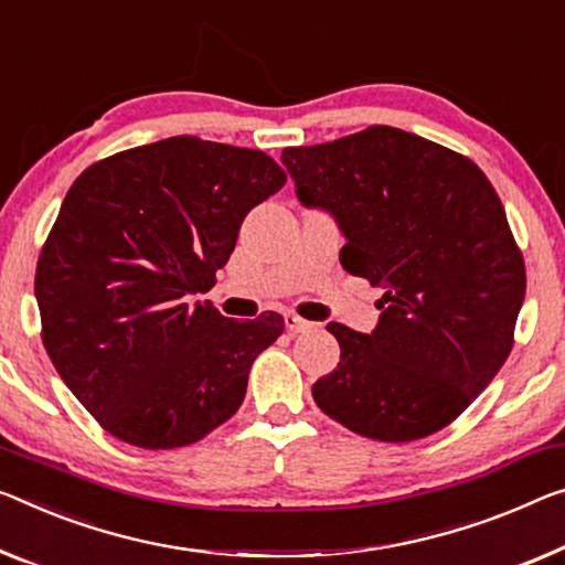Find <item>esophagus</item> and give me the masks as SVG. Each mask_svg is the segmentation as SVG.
<instances>
[{
  "label": "esophagus",
  "mask_w": 565,
  "mask_h": 565,
  "mask_svg": "<svg viewBox=\"0 0 565 565\" xmlns=\"http://www.w3.org/2000/svg\"><path fill=\"white\" fill-rule=\"evenodd\" d=\"M285 328H288L290 335H300V333H310L316 323H310V320L295 316V312H285Z\"/></svg>",
  "instance_id": "obj_1"
}]
</instances>
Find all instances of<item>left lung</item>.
<instances>
[{"instance_id":"obj_1","label":"left lung","mask_w":565,"mask_h":565,"mask_svg":"<svg viewBox=\"0 0 565 565\" xmlns=\"http://www.w3.org/2000/svg\"><path fill=\"white\" fill-rule=\"evenodd\" d=\"M282 163L300 202L335 216L345 270L384 288L369 335L328 323L341 361L316 404L379 441L445 429L502 369L525 298L498 192L467 156L392 126L292 146Z\"/></svg>"}]
</instances>
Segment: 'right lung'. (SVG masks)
I'll list each match as a JSON object with an SVG mask.
<instances>
[{
	"instance_id": "obj_1",
	"label": "right lung",
	"mask_w": 565,
	"mask_h": 565,
	"mask_svg": "<svg viewBox=\"0 0 565 565\" xmlns=\"http://www.w3.org/2000/svg\"><path fill=\"white\" fill-rule=\"evenodd\" d=\"M270 156L173 136L73 181L38 259L42 343L103 429L143 449L194 445L239 409L285 320L224 318L214 288L247 212L285 186Z\"/></svg>"
}]
</instances>
